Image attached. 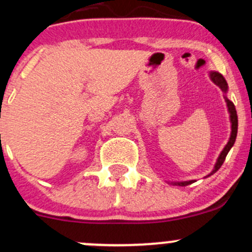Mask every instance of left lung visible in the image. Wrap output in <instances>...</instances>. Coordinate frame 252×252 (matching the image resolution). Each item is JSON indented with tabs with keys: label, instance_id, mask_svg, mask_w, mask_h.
<instances>
[{
	"label": "left lung",
	"instance_id": "left-lung-1",
	"mask_svg": "<svg viewBox=\"0 0 252 252\" xmlns=\"http://www.w3.org/2000/svg\"><path fill=\"white\" fill-rule=\"evenodd\" d=\"M208 76H210L211 81L213 82L216 86H218L219 88L221 89V92L224 93V100H225V103H226V108H228V113H229V120H230V136H229L228 143L224 146V148L221 149V152L219 153L218 158H217L216 164H214L212 171L208 174V175H206L205 178H208V176L213 175V174L216 173L219 168H220L221 164H223L224 160H225L226 154L229 153V151L231 149V147H233L234 143H235L236 133H238V115H236V110H235V106H234V104L231 103V101L228 99V96H226L229 88H228V83H226L225 78H224V77L217 71H210L208 72ZM193 181L195 180L169 181V184H171V185H176V186H188V185H190V184H192Z\"/></svg>",
	"mask_w": 252,
	"mask_h": 252
}]
</instances>
